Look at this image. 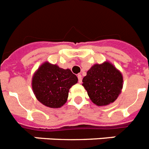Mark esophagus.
<instances>
[{
    "mask_svg": "<svg viewBox=\"0 0 149 149\" xmlns=\"http://www.w3.org/2000/svg\"><path fill=\"white\" fill-rule=\"evenodd\" d=\"M77 78H78V82H79L80 84L81 83V82H82V76L81 75V74H78V75H77Z\"/></svg>",
    "mask_w": 149,
    "mask_h": 149,
    "instance_id": "34e87169",
    "label": "esophagus"
}]
</instances>
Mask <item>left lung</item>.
Returning a JSON list of instances; mask_svg holds the SVG:
<instances>
[{"label":"left lung","mask_w":149,"mask_h":149,"mask_svg":"<svg viewBox=\"0 0 149 149\" xmlns=\"http://www.w3.org/2000/svg\"><path fill=\"white\" fill-rule=\"evenodd\" d=\"M82 85L90 99L97 106H107L113 103L121 94L123 77L110 61L95 64L82 80Z\"/></svg>","instance_id":"1"}]
</instances>
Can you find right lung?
I'll return each mask as SVG.
<instances>
[{
    "instance_id": "right-lung-1",
    "label": "right lung",
    "mask_w": 149,
    "mask_h": 149,
    "mask_svg": "<svg viewBox=\"0 0 149 149\" xmlns=\"http://www.w3.org/2000/svg\"><path fill=\"white\" fill-rule=\"evenodd\" d=\"M77 76L70 69H63L45 61L32 78V88L36 99L50 108H59L67 102L69 89L77 83Z\"/></svg>"
}]
</instances>
